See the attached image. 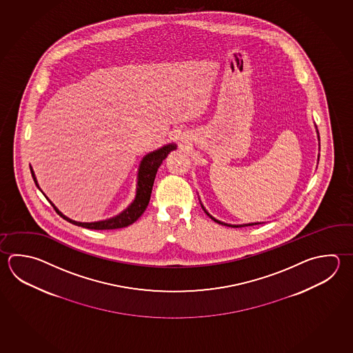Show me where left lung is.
<instances>
[{
	"label": "left lung",
	"mask_w": 353,
	"mask_h": 353,
	"mask_svg": "<svg viewBox=\"0 0 353 353\" xmlns=\"http://www.w3.org/2000/svg\"><path fill=\"white\" fill-rule=\"evenodd\" d=\"M202 208H203V206H202ZM205 210V208H203ZM205 212L212 219L214 222H217V223H220V225H225V226L228 227H246V226H253V225H260V222H257V223H248V225H228V223H223V222H221V221L216 220V219H213L212 216L210 214V213L207 212L206 210H205Z\"/></svg>",
	"instance_id": "8db88e82"
}]
</instances>
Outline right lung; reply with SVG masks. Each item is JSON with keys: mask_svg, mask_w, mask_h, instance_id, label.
Here are the masks:
<instances>
[{"mask_svg": "<svg viewBox=\"0 0 353 353\" xmlns=\"http://www.w3.org/2000/svg\"><path fill=\"white\" fill-rule=\"evenodd\" d=\"M176 148V145L170 143L167 146H163L157 151L148 153L146 157L141 162L140 171H139V182H137V193H136V199L131 203V206H128L123 212L120 213L119 216L112 217L110 220L99 221V222H91V223H85V222H76V221L70 220L67 219L66 216H63L62 213L52 205L54 211L60 214L63 220L71 222L72 225L76 226L85 227V228H90V230H116V228H123V227L130 226L132 225L133 222L139 220L141 214L145 212L148 202L151 199V192H152L153 182H154V177L159 167L161 166L162 161L165 160L167 154L173 151ZM32 177H34V183L37 185V181L34 179V171L31 170ZM40 188V187H39Z\"/></svg>", "mask_w": 353, "mask_h": 353, "instance_id": "1", "label": "right lung"}]
</instances>
